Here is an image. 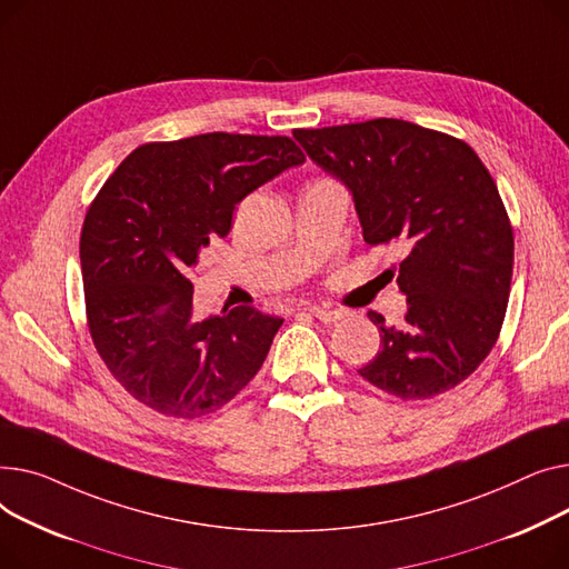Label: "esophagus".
Returning a JSON list of instances; mask_svg holds the SVG:
<instances>
[{
	"instance_id": "1",
	"label": "esophagus",
	"mask_w": 569,
	"mask_h": 569,
	"mask_svg": "<svg viewBox=\"0 0 569 569\" xmlns=\"http://www.w3.org/2000/svg\"><path fill=\"white\" fill-rule=\"evenodd\" d=\"M310 315L317 317V319L323 321V323H336V321H340V319L347 317L345 310H326V308H310Z\"/></svg>"
}]
</instances>
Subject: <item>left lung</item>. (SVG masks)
Listing matches in <instances>:
<instances>
[{"label": "left lung", "mask_w": 569, "mask_h": 569, "mask_svg": "<svg viewBox=\"0 0 569 569\" xmlns=\"http://www.w3.org/2000/svg\"><path fill=\"white\" fill-rule=\"evenodd\" d=\"M293 138L349 188L365 243L407 250L397 271L405 323L370 312L381 351L358 375L405 402L471 377L503 326L515 263L510 218L478 153L402 119L298 128Z\"/></svg>", "instance_id": "1"}]
</instances>
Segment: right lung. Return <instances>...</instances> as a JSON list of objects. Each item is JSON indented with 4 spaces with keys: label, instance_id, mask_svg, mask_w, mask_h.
<instances>
[{
    "label": "right lung",
    "instance_id": "add662e5",
    "mask_svg": "<svg viewBox=\"0 0 569 569\" xmlns=\"http://www.w3.org/2000/svg\"><path fill=\"white\" fill-rule=\"evenodd\" d=\"M303 162L289 138L207 132L142 144L100 188L80 237L87 321L130 397L202 418L259 372L284 319L239 306L197 321L188 269L243 197Z\"/></svg>",
    "mask_w": 569,
    "mask_h": 569
}]
</instances>
